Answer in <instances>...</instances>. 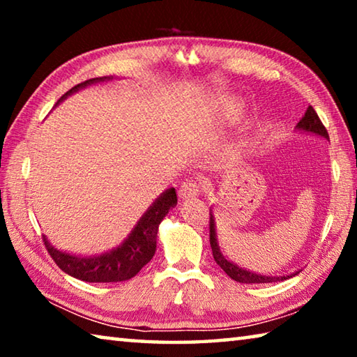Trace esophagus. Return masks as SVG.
Here are the masks:
<instances>
[{"label": "esophagus", "instance_id": "1", "mask_svg": "<svg viewBox=\"0 0 357 357\" xmlns=\"http://www.w3.org/2000/svg\"><path fill=\"white\" fill-rule=\"evenodd\" d=\"M200 195V185L195 179H185L183 184L179 187V197L181 198H192V197H198Z\"/></svg>", "mask_w": 357, "mask_h": 357}]
</instances>
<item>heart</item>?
<instances>
[{
    "label": "heart",
    "instance_id": "heart-1",
    "mask_svg": "<svg viewBox=\"0 0 357 357\" xmlns=\"http://www.w3.org/2000/svg\"><path fill=\"white\" fill-rule=\"evenodd\" d=\"M247 104L244 100H225L217 107L214 113L215 123L220 128H228V126L236 124L238 121L245 116Z\"/></svg>",
    "mask_w": 357,
    "mask_h": 357
}]
</instances>
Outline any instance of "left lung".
Wrapping results in <instances>:
<instances>
[{"mask_svg":"<svg viewBox=\"0 0 357 357\" xmlns=\"http://www.w3.org/2000/svg\"><path fill=\"white\" fill-rule=\"evenodd\" d=\"M296 130L302 132V134H313L318 135L321 138H326L329 140L328 130L323 126L321 121H319L317 112L313 110V107L309 105L307 112L302 119L296 124ZM209 215H211V225H209V241H211V249H213V257L215 259V263L220 266V268L225 271V274L228 277H231L233 280H236L239 283H247V285H252V283H273V282H283L291 279V277L298 275L302 269L294 271L291 274H283V275H266V274H258L253 273V271H249L245 268H241L236 263L229 261V259L223 255V252L220 250L219 241H217V231H215V217H214V211L213 208L209 209Z\"/></svg>","mask_w":357,"mask_h":357,"instance_id":"1","label":"left lung"}]
</instances>
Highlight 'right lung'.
Segmentation results:
<instances>
[{
  "mask_svg": "<svg viewBox=\"0 0 357 357\" xmlns=\"http://www.w3.org/2000/svg\"><path fill=\"white\" fill-rule=\"evenodd\" d=\"M110 80H113L112 75L91 78V80L77 84V86L70 88L56 102V105H59L69 96L78 93L83 88ZM176 203L178 198L174 187H170V189L162 192L153 202V204L144 211V214L140 219H138L135 227L129 233V236L118 247H114V249L105 253H100V255L82 257L74 255V253L61 252L55 245L50 244L47 236H44V243L48 253L53 258V261L59 266V269L64 271L70 277H75L78 280L89 283L126 282L140 273L143 266L148 264L151 258L154 257L157 247V231H159L160 222L164 220L168 211L176 206Z\"/></svg>",
  "mask_w": 357,
  "mask_h": 357,
  "instance_id": "right-lung-1",
  "label": "right lung"
}]
</instances>
